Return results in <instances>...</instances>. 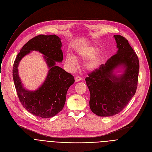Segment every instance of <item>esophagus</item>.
<instances>
[{
    "instance_id": "34e87169",
    "label": "esophagus",
    "mask_w": 152,
    "mask_h": 152,
    "mask_svg": "<svg viewBox=\"0 0 152 152\" xmlns=\"http://www.w3.org/2000/svg\"><path fill=\"white\" fill-rule=\"evenodd\" d=\"M81 80V77H79V76H77L75 77V81L77 82H79Z\"/></svg>"
}]
</instances>
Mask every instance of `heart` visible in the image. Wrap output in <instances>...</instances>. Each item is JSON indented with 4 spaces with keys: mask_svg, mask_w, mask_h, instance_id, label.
Returning <instances> with one entry per match:
<instances>
[{
    "mask_svg": "<svg viewBox=\"0 0 152 152\" xmlns=\"http://www.w3.org/2000/svg\"><path fill=\"white\" fill-rule=\"evenodd\" d=\"M98 52L99 48L96 46H85L77 50L76 58L83 61L87 60L85 64V68L87 71L92 72L100 67L103 59V55ZM66 61L70 66L74 67L76 63V59L75 56L68 55L66 56Z\"/></svg>",
    "mask_w": 152,
    "mask_h": 152,
    "instance_id": "obj_1",
    "label": "heart"
}]
</instances>
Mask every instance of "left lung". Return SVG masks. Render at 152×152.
<instances>
[{"label": "left lung", "mask_w": 152, "mask_h": 152, "mask_svg": "<svg viewBox=\"0 0 152 152\" xmlns=\"http://www.w3.org/2000/svg\"><path fill=\"white\" fill-rule=\"evenodd\" d=\"M114 38L118 49L116 54L85 79L90 93V109L100 117L121 112L137 88L138 58L124 37L114 35Z\"/></svg>", "instance_id": "left-lung-1"}]
</instances>
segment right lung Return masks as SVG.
Listing matches in <instances>:
<instances>
[{"label":"right lung","mask_w":152,"mask_h":152,"mask_svg":"<svg viewBox=\"0 0 152 152\" xmlns=\"http://www.w3.org/2000/svg\"><path fill=\"white\" fill-rule=\"evenodd\" d=\"M61 39L56 35H39L30 39L23 46L14 61L12 77L19 100L31 114L48 118L56 115L64 107L67 92L75 82L70 73L56 65L63 59ZM32 51L43 55L49 71L43 83L36 90H27L21 82L18 67L22 58Z\"/></svg>","instance_id":"add662e5"}]
</instances>
